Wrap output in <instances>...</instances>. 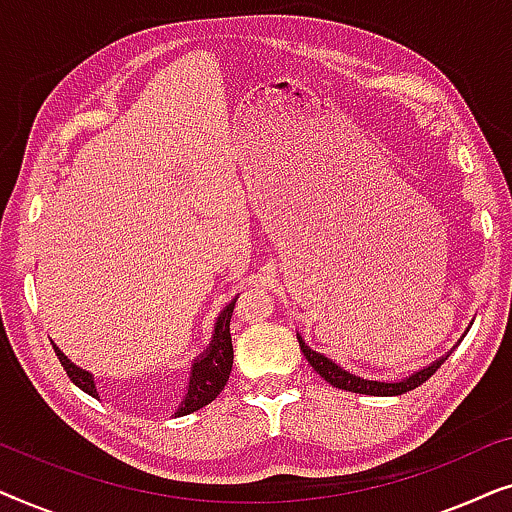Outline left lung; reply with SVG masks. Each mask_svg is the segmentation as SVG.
Here are the masks:
<instances>
[{
  "mask_svg": "<svg viewBox=\"0 0 512 512\" xmlns=\"http://www.w3.org/2000/svg\"><path fill=\"white\" fill-rule=\"evenodd\" d=\"M298 345H300V352L305 354L307 363H310V366L317 370V373L324 377L328 384H333V387H338V389L352 391V394H366V396H401V394H405V391L417 389L419 384H424L426 380H429V377L436 373L440 366H443V361H447V356L452 354V352H447L445 356H440V359L429 363V366L417 370V373L403 377V380L384 382V380H370V377H359V375L349 373V370L338 366L333 359H328V356L314 352L312 347H307L305 340L300 338V333H298Z\"/></svg>",
  "mask_w": 512,
  "mask_h": 512,
  "instance_id": "left-lung-1",
  "label": "left lung"
}]
</instances>
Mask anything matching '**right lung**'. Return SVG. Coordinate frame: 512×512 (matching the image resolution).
Segmentation results:
<instances>
[{
    "instance_id": "add662e5",
    "label": "right lung",
    "mask_w": 512,
    "mask_h": 512,
    "mask_svg": "<svg viewBox=\"0 0 512 512\" xmlns=\"http://www.w3.org/2000/svg\"><path fill=\"white\" fill-rule=\"evenodd\" d=\"M235 300L237 298L230 300V303L223 307L219 319H216L212 340H209V347L198 356V359H193L186 396H184V401L179 403V408H177V412H174V417L191 415V412L205 408V405L212 403L214 398L219 396V391L226 387L230 370H233V340H230V317H233ZM53 349H55V354H58L62 368L67 370L69 380H72L81 391H86L88 396L100 398V394H97V387H95V375L86 368L76 366L74 361H69L67 354L62 352V349L55 345V342H53Z\"/></svg>"
}]
</instances>
